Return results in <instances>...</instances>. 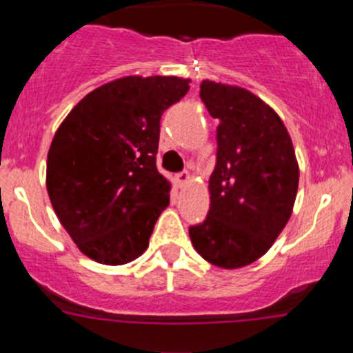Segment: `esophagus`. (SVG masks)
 Masks as SVG:
<instances>
[{"label": "esophagus", "instance_id": "esophagus-1", "mask_svg": "<svg viewBox=\"0 0 353 353\" xmlns=\"http://www.w3.org/2000/svg\"><path fill=\"white\" fill-rule=\"evenodd\" d=\"M188 179H190V172H188V170H183V172H179L174 176V183H176L177 188L184 186V184L188 183Z\"/></svg>", "mask_w": 353, "mask_h": 353}]
</instances>
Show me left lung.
<instances>
[{"mask_svg": "<svg viewBox=\"0 0 353 353\" xmlns=\"http://www.w3.org/2000/svg\"><path fill=\"white\" fill-rule=\"evenodd\" d=\"M199 97L216 126L210 210L190 227L212 265L241 268L261 258L292 215L299 165L282 119L251 92L205 80Z\"/></svg>", "mask_w": 353, "mask_h": 353, "instance_id": "obj_1", "label": "left lung"}]
</instances>
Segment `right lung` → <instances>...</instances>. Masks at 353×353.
<instances>
[{
	"instance_id": "1",
	"label": "right lung",
	"mask_w": 353,
	"mask_h": 353,
	"mask_svg": "<svg viewBox=\"0 0 353 353\" xmlns=\"http://www.w3.org/2000/svg\"><path fill=\"white\" fill-rule=\"evenodd\" d=\"M177 77H126L95 88L66 116L48 154V193L83 254L124 265L147 249L169 205L157 169L160 117L190 90Z\"/></svg>"
}]
</instances>
